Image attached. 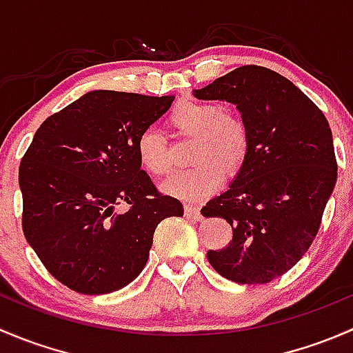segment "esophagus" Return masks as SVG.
I'll return each mask as SVG.
<instances>
[{
  "instance_id": "1",
  "label": "esophagus",
  "mask_w": 353,
  "mask_h": 353,
  "mask_svg": "<svg viewBox=\"0 0 353 353\" xmlns=\"http://www.w3.org/2000/svg\"><path fill=\"white\" fill-rule=\"evenodd\" d=\"M184 213H186L188 219H193V220L201 219V210H199V206L184 205Z\"/></svg>"
}]
</instances>
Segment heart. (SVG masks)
Here are the masks:
<instances>
[{
  "instance_id": "heart-1",
  "label": "heart",
  "mask_w": 353,
  "mask_h": 353,
  "mask_svg": "<svg viewBox=\"0 0 353 353\" xmlns=\"http://www.w3.org/2000/svg\"><path fill=\"white\" fill-rule=\"evenodd\" d=\"M167 124L177 137L194 138L191 169L179 170L162 184L167 194L183 199H201L220 186L229 172L239 169L249 148L248 128L239 117L223 112L213 102L186 101L167 116ZM138 163L150 176L162 177L172 169V157L165 140L154 130L138 134L134 143Z\"/></svg>"
}]
</instances>
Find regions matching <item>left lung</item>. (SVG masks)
<instances>
[{
    "mask_svg": "<svg viewBox=\"0 0 353 353\" xmlns=\"http://www.w3.org/2000/svg\"><path fill=\"white\" fill-rule=\"evenodd\" d=\"M194 95L236 104L249 134L236 181L201 208L205 216L225 219L234 232L206 258L232 282H272L312 244L336 183L328 121L304 92L265 66L236 68Z\"/></svg>",
    "mask_w": 353,
    "mask_h": 353,
    "instance_id": "obj_1",
    "label": "left lung"
}]
</instances>
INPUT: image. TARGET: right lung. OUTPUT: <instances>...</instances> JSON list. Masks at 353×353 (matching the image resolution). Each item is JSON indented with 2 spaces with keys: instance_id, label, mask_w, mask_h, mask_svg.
<instances>
[{
  "instance_id": "1",
  "label": "right lung",
  "mask_w": 353,
  "mask_h": 353,
  "mask_svg": "<svg viewBox=\"0 0 353 353\" xmlns=\"http://www.w3.org/2000/svg\"><path fill=\"white\" fill-rule=\"evenodd\" d=\"M174 97L94 90L49 116L20 162L25 239L49 273L101 295L145 268L154 232L183 203L140 169L134 143ZM121 202L130 208L113 212Z\"/></svg>"
}]
</instances>
